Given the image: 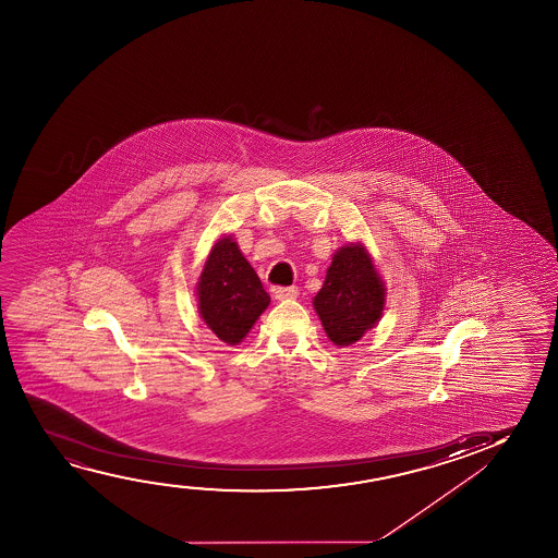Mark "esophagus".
I'll list each match as a JSON object with an SVG mask.
<instances>
[{"mask_svg": "<svg viewBox=\"0 0 558 558\" xmlns=\"http://www.w3.org/2000/svg\"><path fill=\"white\" fill-rule=\"evenodd\" d=\"M298 295V286H280V288H275V298L278 299V301H282V299H295Z\"/></svg>", "mask_w": 558, "mask_h": 558, "instance_id": "obj_1", "label": "esophagus"}]
</instances>
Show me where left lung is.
I'll list each match as a JSON object with an SVG mask.
<instances>
[{"label": "left lung", "instance_id": "8db88e82", "mask_svg": "<svg viewBox=\"0 0 558 558\" xmlns=\"http://www.w3.org/2000/svg\"><path fill=\"white\" fill-rule=\"evenodd\" d=\"M385 290L374 263L362 245H344L333 255L331 267L313 305L329 339L347 347L374 328L381 318Z\"/></svg>", "mask_w": 558, "mask_h": 558}]
</instances>
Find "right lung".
I'll return each mask as SVG.
<instances>
[{
	"label": "right lung",
	"instance_id": "obj_1",
	"mask_svg": "<svg viewBox=\"0 0 558 558\" xmlns=\"http://www.w3.org/2000/svg\"><path fill=\"white\" fill-rule=\"evenodd\" d=\"M198 301L199 314L215 336L236 344L267 308L270 295L236 242L222 238L199 276Z\"/></svg>",
	"mask_w": 558,
	"mask_h": 558
}]
</instances>
